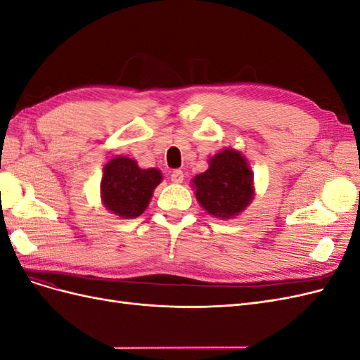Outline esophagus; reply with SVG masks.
Wrapping results in <instances>:
<instances>
[{
	"mask_svg": "<svg viewBox=\"0 0 360 360\" xmlns=\"http://www.w3.org/2000/svg\"><path fill=\"white\" fill-rule=\"evenodd\" d=\"M183 180H184L183 171L174 169V171L171 172V181H172V183H183Z\"/></svg>",
	"mask_w": 360,
	"mask_h": 360,
	"instance_id": "esophagus-1",
	"label": "esophagus"
}]
</instances>
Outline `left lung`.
I'll use <instances>...</instances> for the list:
<instances>
[{"instance_id":"left-lung-1","label":"left lung","mask_w":360,"mask_h":360,"mask_svg":"<svg viewBox=\"0 0 360 360\" xmlns=\"http://www.w3.org/2000/svg\"><path fill=\"white\" fill-rule=\"evenodd\" d=\"M202 209L217 219H234L255 197L254 172L238 150L224 148L209 158V168L192 179Z\"/></svg>"}]
</instances>
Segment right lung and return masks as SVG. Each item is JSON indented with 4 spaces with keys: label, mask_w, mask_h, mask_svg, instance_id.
Returning <instances> with one entry per match:
<instances>
[{
    "label": "right lung",
    "mask_w": 360,
    "mask_h": 360,
    "mask_svg": "<svg viewBox=\"0 0 360 360\" xmlns=\"http://www.w3.org/2000/svg\"><path fill=\"white\" fill-rule=\"evenodd\" d=\"M162 179L158 168L143 169L132 158L115 156L103 167L102 204L122 219H134L144 213Z\"/></svg>",
    "instance_id": "obj_1"
}]
</instances>
